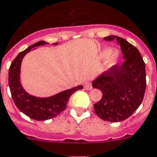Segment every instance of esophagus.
Here are the masks:
<instances>
[{
  "label": "esophagus",
  "mask_w": 157,
  "mask_h": 157,
  "mask_svg": "<svg viewBox=\"0 0 157 157\" xmlns=\"http://www.w3.org/2000/svg\"><path fill=\"white\" fill-rule=\"evenodd\" d=\"M84 88L87 90H90L92 89V85L90 81H85L84 82Z\"/></svg>",
  "instance_id": "1"
}]
</instances>
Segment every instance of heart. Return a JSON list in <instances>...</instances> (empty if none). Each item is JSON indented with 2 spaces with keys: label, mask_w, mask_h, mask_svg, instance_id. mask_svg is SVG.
I'll list each match as a JSON object with an SVG mask.
<instances>
[{
  "label": "heart",
  "mask_w": 157,
  "mask_h": 157,
  "mask_svg": "<svg viewBox=\"0 0 157 157\" xmlns=\"http://www.w3.org/2000/svg\"><path fill=\"white\" fill-rule=\"evenodd\" d=\"M110 57L108 58V64L109 66L113 65L116 63V61L118 59V52H111V50L109 48H105L103 49L100 52V57L102 58H106V57Z\"/></svg>",
  "instance_id": "1"
}]
</instances>
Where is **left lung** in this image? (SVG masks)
Here are the masks:
<instances>
[{"label": "left lung", "mask_w": 157, "mask_h": 157, "mask_svg": "<svg viewBox=\"0 0 157 157\" xmlns=\"http://www.w3.org/2000/svg\"><path fill=\"white\" fill-rule=\"evenodd\" d=\"M116 40L125 60L115 64L92 82V86L102 91V98L94 105L95 113L109 122L124 121L134 113L142 104L146 86L145 63L132 44L115 35L104 38Z\"/></svg>", "instance_id": "left-lung-1"}]
</instances>
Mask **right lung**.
Instances as JSON below:
<instances>
[{"label": "right lung", "mask_w": 157, "mask_h": 157, "mask_svg": "<svg viewBox=\"0 0 157 157\" xmlns=\"http://www.w3.org/2000/svg\"><path fill=\"white\" fill-rule=\"evenodd\" d=\"M47 44V42L39 41L29 47L25 51L20 52L13 60L9 69L8 81L10 90L16 107L25 115L38 121L48 120L62 113L67 107L71 95L76 90L83 88L82 86H78L48 98L34 97L29 94L23 89L20 82V65L23 57L27 52L31 51V48ZM54 44H57V43Z\"/></svg>", "instance_id": "1"}]
</instances>
